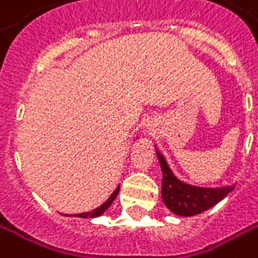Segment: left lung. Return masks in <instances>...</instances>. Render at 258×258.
<instances>
[{
	"label": "left lung",
	"mask_w": 258,
	"mask_h": 258,
	"mask_svg": "<svg viewBox=\"0 0 258 258\" xmlns=\"http://www.w3.org/2000/svg\"><path fill=\"white\" fill-rule=\"evenodd\" d=\"M161 171H163V181H161V197L164 204L177 216L191 217L196 214H200L206 210L216 206L218 201H221L231 188H200V187H191L188 184H184L177 180L168 168L165 160L160 153H157Z\"/></svg>",
	"instance_id": "8db88e82"
}]
</instances>
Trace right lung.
Returning <instances> with one entry per match:
<instances>
[{
  "label": "right lung",
  "instance_id": "right-lung-1",
  "mask_svg": "<svg viewBox=\"0 0 258 258\" xmlns=\"http://www.w3.org/2000/svg\"><path fill=\"white\" fill-rule=\"evenodd\" d=\"M118 191H120V187H117V188H115V191H114L111 196H110V199L105 201V203H104L102 206H100L98 209L93 210V211H90V213H83V214H78L77 217H83V218H88V217H90V218H91V217H97V216H101L102 213H104L105 210H107V209H108V207H110V206H111V203H112V201H114V199L117 197Z\"/></svg>",
  "mask_w": 258,
  "mask_h": 258
}]
</instances>
